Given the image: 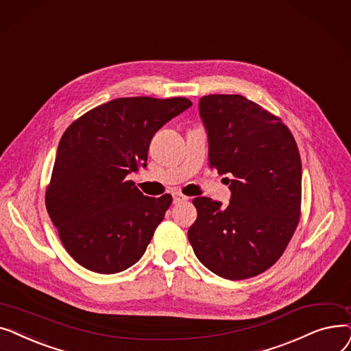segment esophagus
Returning a JSON list of instances; mask_svg holds the SVG:
<instances>
[{
    "mask_svg": "<svg viewBox=\"0 0 351 351\" xmlns=\"http://www.w3.org/2000/svg\"><path fill=\"white\" fill-rule=\"evenodd\" d=\"M173 199H174V203L177 204V203H181V202H186V199H189V197L177 193V194H174V198H173Z\"/></svg>",
    "mask_w": 351,
    "mask_h": 351,
    "instance_id": "esophagus-1",
    "label": "esophagus"
}]
</instances>
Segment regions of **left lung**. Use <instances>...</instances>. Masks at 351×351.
<instances>
[{"instance_id":"left-lung-1","label":"left lung","mask_w":351,"mask_h":351,"mask_svg":"<svg viewBox=\"0 0 351 351\" xmlns=\"http://www.w3.org/2000/svg\"><path fill=\"white\" fill-rule=\"evenodd\" d=\"M208 162L231 174L227 207L197 197L189 240L210 271L228 280L261 274L281 257L302 214V160L280 117L239 94L199 99Z\"/></svg>"}]
</instances>
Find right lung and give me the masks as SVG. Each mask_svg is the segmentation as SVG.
I'll list each match as a JSON object with an SVG mask.
<instances>
[{
	"instance_id": "1",
	"label": "right lung",
	"mask_w": 351,
	"mask_h": 351,
	"mask_svg": "<svg viewBox=\"0 0 351 351\" xmlns=\"http://www.w3.org/2000/svg\"><path fill=\"white\" fill-rule=\"evenodd\" d=\"M191 106L184 97L115 98L65 130L45 206L80 265L114 274L143 257L173 197H147L127 176L147 165L156 132Z\"/></svg>"
}]
</instances>
